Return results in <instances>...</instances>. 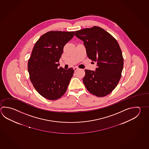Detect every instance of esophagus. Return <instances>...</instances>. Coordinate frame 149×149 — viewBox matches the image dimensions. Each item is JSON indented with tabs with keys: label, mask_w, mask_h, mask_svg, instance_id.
<instances>
[{
	"label": "esophagus",
	"mask_w": 149,
	"mask_h": 149,
	"mask_svg": "<svg viewBox=\"0 0 149 149\" xmlns=\"http://www.w3.org/2000/svg\"><path fill=\"white\" fill-rule=\"evenodd\" d=\"M73 69H74V71H76V70H79V68H77V67H74Z\"/></svg>",
	"instance_id": "1"
}]
</instances>
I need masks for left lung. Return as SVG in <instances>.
<instances>
[{
    "mask_svg": "<svg viewBox=\"0 0 149 149\" xmlns=\"http://www.w3.org/2000/svg\"><path fill=\"white\" fill-rule=\"evenodd\" d=\"M84 42L87 56L97 62L95 70H85L83 79L87 91L104 97L111 93L121 79L123 58L117 40L103 28L94 26L75 32Z\"/></svg>",
    "mask_w": 149,
    "mask_h": 149,
    "instance_id": "left-lung-1",
    "label": "left lung"
}]
</instances>
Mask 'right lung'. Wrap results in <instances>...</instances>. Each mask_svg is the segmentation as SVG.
<instances>
[{
  "mask_svg": "<svg viewBox=\"0 0 149 149\" xmlns=\"http://www.w3.org/2000/svg\"><path fill=\"white\" fill-rule=\"evenodd\" d=\"M74 31H51L37 41L28 60V71L37 92L49 100H56L66 92L74 70L58 68L65 44Z\"/></svg>",
  "mask_w": 149,
  "mask_h": 149,
  "instance_id": "right-lung-1",
  "label": "right lung"
}]
</instances>
